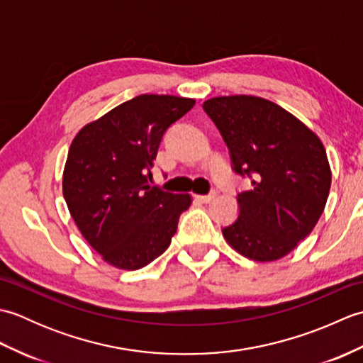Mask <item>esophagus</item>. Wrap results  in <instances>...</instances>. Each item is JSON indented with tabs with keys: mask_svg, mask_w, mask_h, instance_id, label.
I'll return each mask as SVG.
<instances>
[{
	"mask_svg": "<svg viewBox=\"0 0 363 363\" xmlns=\"http://www.w3.org/2000/svg\"><path fill=\"white\" fill-rule=\"evenodd\" d=\"M215 196H217V194H215V191H212V194H209V195H198L196 198L201 203H211V201H213Z\"/></svg>",
	"mask_w": 363,
	"mask_h": 363,
	"instance_id": "1",
	"label": "esophagus"
}]
</instances>
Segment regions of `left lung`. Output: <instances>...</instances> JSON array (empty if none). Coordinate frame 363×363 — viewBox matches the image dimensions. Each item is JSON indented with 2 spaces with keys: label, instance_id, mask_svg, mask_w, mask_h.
<instances>
[{
  "label": "left lung",
  "instance_id": "obj_1",
  "mask_svg": "<svg viewBox=\"0 0 363 363\" xmlns=\"http://www.w3.org/2000/svg\"><path fill=\"white\" fill-rule=\"evenodd\" d=\"M204 112L228 145L233 169L250 177L237 195L238 217L223 235L242 256L272 262L312 233L329 196L330 167L318 135L268 99H207Z\"/></svg>",
  "mask_w": 363,
  "mask_h": 363
}]
</instances>
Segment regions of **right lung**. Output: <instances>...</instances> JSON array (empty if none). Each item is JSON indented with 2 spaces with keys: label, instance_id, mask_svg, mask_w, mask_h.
Masks as SVG:
<instances>
[{
  "label": "right lung",
  "instance_id": "obj_1",
  "mask_svg": "<svg viewBox=\"0 0 363 363\" xmlns=\"http://www.w3.org/2000/svg\"><path fill=\"white\" fill-rule=\"evenodd\" d=\"M194 106L190 98L140 95L73 138L64 198L84 238L109 265L138 269L172 243L191 198L151 187L148 177L167 129Z\"/></svg>",
  "mask_w": 363,
  "mask_h": 363
}]
</instances>
